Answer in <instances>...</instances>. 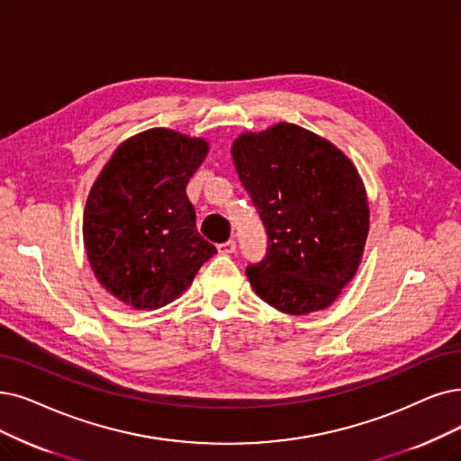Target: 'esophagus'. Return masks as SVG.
<instances>
[{"label": "esophagus", "instance_id": "34e87169", "mask_svg": "<svg viewBox=\"0 0 461 461\" xmlns=\"http://www.w3.org/2000/svg\"><path fill=\"white\" fill-rule=\"evenodd\" d=\"M217 251L223 253V255H230V253L236 251V242H234V240H229V242H225V244H219V246H217Z\"/></svg>", "mask_w": 461, "mask_h": 461}]
</instances>
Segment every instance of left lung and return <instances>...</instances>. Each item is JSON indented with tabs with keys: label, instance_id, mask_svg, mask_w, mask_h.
Wrapping results in <instances>:
<instances>
[{
	"label": "left lung",
	"instance_id": "obj_1",
	"mask_svg": "<svg viewBox=\"0 0 461 461\" xmlns=\"http://www.w3.org/2000/svg\"><path fill=\"white\" fill-rule=\"evenodd\" d=\"M232 158L268 236L265 259L246 268L253 291L291 316L333 304L369 234V202L352 160L289 122L236 138Z\"/></svg>",
	"mask_w": 461,
	"mask_h": 461
}]
</instances>
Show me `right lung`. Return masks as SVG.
<instances>
[{"label":"right lung","instance_id":"add662e5","mask_svg":"<svg viewBox=\"0 0 461 461\" xmlns=\"http://www.w3.org/2000/svg\"><path fill=\"white\" fill-rule=\"evenodd\" d=\"M208 141L151 128L121 143L85 206L83 238L92 272L121 303L155 310L185 291L217 253L196 230L187 183Z\"/></svg>","mask_w":461,"mask_h":461}]
</instances>
